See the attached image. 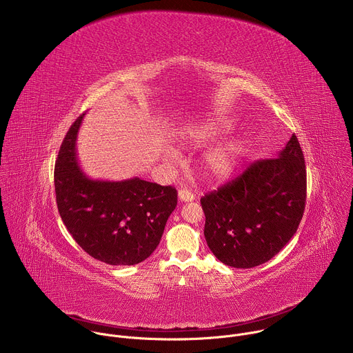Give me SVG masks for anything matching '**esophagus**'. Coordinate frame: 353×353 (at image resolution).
<instances>
[{"mask_svg": "<svg viewBox=\"0 0 353 353\" xmlns=\"http://www.w3.org/2000/svg\"><path fill=\"white\" fill-rule=\"evenodd\" d=\"M179 198L183 203H191V201H194V194L187 188H181L179 190Z\"/></svg>", "mask_w": 353, "mask_h": 353, "instance_id": "34e87169", "label": "esophagus"}]
</instances>
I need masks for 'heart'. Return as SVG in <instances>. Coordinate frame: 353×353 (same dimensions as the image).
<instances>
[{
  "label": "heart",
  "mask_w": 353,
  "mask_h": 353,
  "mask_svg": "<svg viewBox=\"0 0 353 353\" xmlns=\"http://www.w3.org/2000/svg\"><path fill=\"white\" fill-rule=\"evenodd\" d=\"M225 128H226V125L211 123V124L205 125V128L203 130V135L214 137ZM240 152H241L240 143L237 141H229V142L221 143L216 148L211 149L204 158V163L212 177L225 179V177L230 176L233 173V170L236 169V166L239 163ZM170 157L174 158L173 154H170Z\"/></svg>",
  "instance_id": "obj_1"
}]
</instances>
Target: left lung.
<instances>
[{"label": "left lung", "instance_id": "8db88e82", "mask_svg": "<svg viewBox=\"0 0 353 353\" xmlns=\"http://www.w3.org/2000/svg\"><path fill=\"white\" fill-rule=\"evenodd\" d=\"M305 203V157L293 134L276 158L251 163L234 180L201 198L207 244L225 265H261L293 237Z\"/></svg>", "mask_w": 353, "mask_h": 353}]
</instances>
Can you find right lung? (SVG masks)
I'll list each match as a JSON object with an SVG mask.
<instances>
[{
	"label": "right lung",
	"mask_w": 353,
	"mask_h": 353,
	"mask_svg": "<svg viewBox=\"0 0 353 353\" xmlns=\"http://www.w3.org/2000/svg\"><path fill=\"white\" fill-rule=\"evenodd\" d=\"M85 114L67 132L54 169L60 216L74 240L93 259L134 265L158 247L177 205V191L139 177L93 180L77 159V137Z\"/></svg>",
	"instance_id": "right-lung-1"
}]
</instances>
